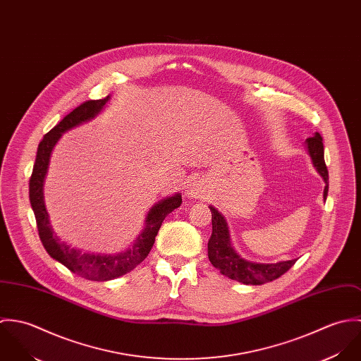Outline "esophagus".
Masks as SVG:
<instances>
[{
	"mask_svg": "<svg viewBox=\"0 0 361 361\" xmlns=\"http://www.w3.org/2000/svg\"><path fill=\"white\" fill-rule=\"evenodd\" d=\"M204 195L203 190V185L199 180H193L189 183L188 189H186V196L188 197H202Z\"/></svg>",
	"mask_w": 361,
	"mask_h": 361,
	"instance_id": "esophagus-1",
	"label": "esophagus"
}]
</instances>
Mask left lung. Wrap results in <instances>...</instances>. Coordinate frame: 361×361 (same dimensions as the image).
Segmentation results:
<instances>
[{"instance_id": "left-lung-1", "label": "left lung", "mask_w": 361, "mask_h": 361, "mask_svg": "<svg viewBox=\"0 0 361 361\" xmlns=\"http://www.w3.org/2000/svg\"><path fill=\"white\" fill-rule=\"evenodd\" d=\"M306 147L311 161L317 172L325 182L324 188V200L328 196V169L324 161V145L322 137L317 132L312 137L306 140ZM211 221H212V233L208 240V258L211 264L219 269V272L233 281L242 282L245 285H262L271 282L281 275H283L298 259H286L274 264L255 262L246 258H242L233 249L231 243L229 228L225 216L215 208L209 206Z\"/></svg>"}]
</instances>
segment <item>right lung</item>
Masks as SVG:
<instances>
[{"label":"right lung","instance_id":"obj_1","mask_svg":"<svg viewBox=\"0 0 361 361\" xmlns=\"http://www.w3.org/2000/svg\"><path fill=\"white\" fill-rule=\"evenodd\" d=\"M108 100L109 96L103 100L86 102L75 108L56 126L52 128L39 145L29 182V199L36 216L39 236L46 252L73 274L89 281L99 282L111 281L130 272L136 265H139L147 257L154 245L155 236L161 228L162 221L168 214L182 204L180 193H175L173 196L155 203L146 215L145 229L142 233L136 238L130 247L119 253H90L75 249L68 243L61 242V239L54 233L43 193L52 150L65 132L94 119L103 111Z\"/></svg>","mask_w":361,"mask_h":361}]
</instances>
